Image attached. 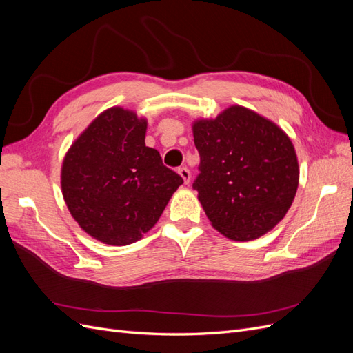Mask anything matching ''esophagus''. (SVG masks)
Segmentation results:
<instances>
[{
	"mask_svg": "<svg viewBox=\"0 0 353 353\" xmlns=\"http://www.w3.org/2000/svg\"><path fill=\"white\" fill-rule=\"evenodd\" d=\"M178 174L183 176V179H184V183L185 184H188L190 183V179H191V172H190V169L188 168H185V166H183V168H179L178 169Z\"/></svg>",
	"mask_w": 353,
	"mask_h": 353,
	"instance_id": "34e87169",
	"label": "esophagus"
}]
</instances>
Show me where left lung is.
I'll list each match as a JSON object with an SVG mask.
<instances>
[{
	"label": "left lung",
	"mask_w": 353,
	"mask_h": 353,
	"mask_svg": "<svg viewBox=\"0 0 353 353\" xmlns=\"http://www.w3.org/2000/svg\"><path fill=\"white\" fill-rule=\"evenodd\" d=\"M193 135L200 154L193 188L212 227L236 241L271 231L290 209L299 185L290 138L241 105L196 121Z\"/></svg>",
	"instance_id": "1"
}]
</instances>
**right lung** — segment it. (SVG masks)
Instances as JSON below:
<instances>
[{
	"instance_id": "add662e5",
	"label": "right lung",
	"mask_w": 353,
	"mask_h": 353,
	"mask_svg": "<svg viewBox=\"0 0 353 353\" xmlns=\"http://www.w3.org/2000/svg\"><path fill=\"white\" fill-rule=\"evenodd\" d=\"M147 121L112 108L100 113L68 150L61 193L79 227L104 244L126 245L150 231L184 183L145 145Z\"/></svg>"
}]
</instances>
